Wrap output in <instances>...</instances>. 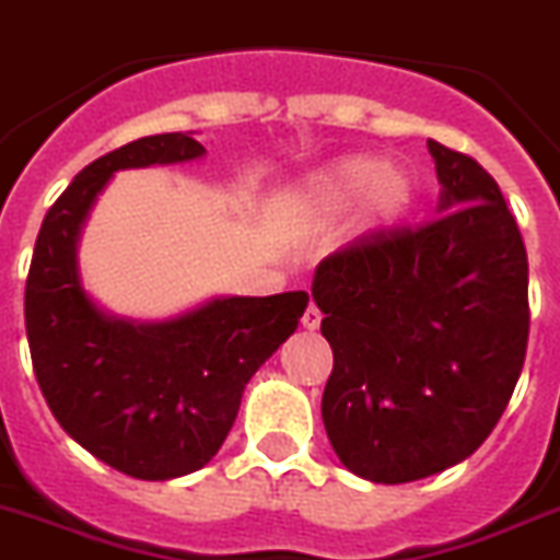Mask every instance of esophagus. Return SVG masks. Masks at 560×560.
Segmentation results:
<instances>
[{
    "mask_svg": "<svg viewBox=\"0 0 560 560\" xmlns=\"http://www.w3.org/2000/svg\"><path fill=\"white\" fill-rule=\"evenodd\" d=\"M302 325L307 327V330H316V327L322 325V311L316 304H307V311H304L302 316Z\"/></svg>",
    "mask_w": 560,
    "mask_h": 560,
    "instance_id": "1",
    "label": "esophagus"
}]
</instances>
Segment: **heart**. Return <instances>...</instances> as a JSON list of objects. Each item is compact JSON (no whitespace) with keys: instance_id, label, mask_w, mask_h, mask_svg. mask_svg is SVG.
<instances>
[{"instance_id":"heart-1","label":"heart","mask_w":560,"mask_h":560,"mask_svg":"<svg viewBox=\"0 0 560 560\" xmlns=\"http://www.w3.org/2000/svg\"><path fill=\"white\" fill-rule=\"evenodd\" d=\"M365 195V218L374 226H388L406 215L413 201V184L406 172L385 170L376 158H345L311 177L304 201L336 215Z\"/></svg>"}]
</instances>
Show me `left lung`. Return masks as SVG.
<instances>
[{
	"mask_svg": "<svg viewBox=\"0 0 560 560\" xmlns=\"http://www.w3.org/2000/svg\"><path fill=\"white\" fill-rule=\"evenodd\" d=\"M429 152L443 215L359 235L313 276L334 348L322 420L345 469L374 483H411L475 454L529 339L515 215L475 158L438 140Z\"/></svg>",
	"mask_w": 560,
	"mask_h": 560,
	"instance_id": "1",
	"label": "left lung"
}]
</instances>
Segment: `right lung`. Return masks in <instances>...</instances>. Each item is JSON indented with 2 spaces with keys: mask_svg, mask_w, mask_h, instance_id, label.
<instances>
[{
  "mask_svg": "<svg viewBox=\"0 0 560 560\" xmlns=\"http://www.w3.org/2000/svg\"><path fill=\"white\" fill-rule=\"evenodd\" d=\"M189 135L131 140L68 184L36 235L25 281V330L45 402L112 469L170 480L207 466L233 429L249 376L293 334L307 293L212 299L158 325L100 311L77 272V238L117 170L201 158Z\"/></svg>",
  "mask_w": 560,
  "mask_h": 560,
  "instance_id": "add662e5",
  "label": "right lung"
}]
</instances>
